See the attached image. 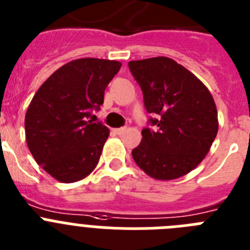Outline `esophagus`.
<instances>
[{"mask_svg":"<svg viewBox=\"0 0 250 250\" xmlns=\"http://www.w3.org/2000/svg\"><path fill=\"white\" fill-rule=\"evenodd\" d=\"M125 131V127H121V128H116V129H113V132H114L116 134H122Z\"/></svg>","mask_w":250,"mask_h":250,"instance_id":"1","label":"esophagus"}]
</instances>
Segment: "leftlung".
<instances>
[{
    "mask_svg": "<svg viewBox=\"0 0 250 250\" xmlns=\"http://www.w3.org/2000/svg\"><path fill=\"white\" fill-rule=\"evenodd\" d=\"M143 93L153 129L143 128L132 156L156 180H173L205 158L218 133V110L211 93L194 74L166 56L128 62Z\"/></svg>",
    "mask_w": 250,
    "mask_h": 250,
    "instance_id": "8db88e82",
    "label": "left lung"
}]
</instances>
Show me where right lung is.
Masks as SVG:
<instances>
[{
    "label": "right lung",
    "instance_id": "obj_1",
    "mask_svg": "<svg viewBox=\"0 0 250 250\" xmlns=\"http://www.w3.org/2000/svg\"><path fill=\"white\" fill-rule=\"evenodd\" d=\"M122 64L84 58L62 65L35 93L25 116L35 161L60 182L83 180L98 165L109 129L89 121Z\"/></svg>",
    "mask_w": 250,
    "mask_h": 250
}]
</instances>
